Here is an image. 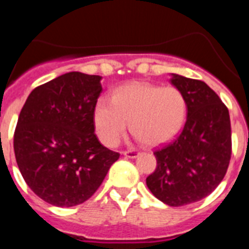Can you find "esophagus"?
<instances>
[{"label": "esophagus", "mask_w": 249, "mask_h": 249, "mask_svg": "<svg viewBox=\"0 0 249 249\" xmlns=\"http://www.w3.org/2000/svg\"><path fill=\"white\" fill-rule=\"evenodd\" d=\"M123 155L126 156V157H128V158H136V157H138V155H140V152L136 151V149H131V151H124V152H123Z\"/></svg>", "instance_id": "obj_1"}]
</instances>
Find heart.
<instances>
[{
    "mask_svg": "<svg viewBox=\"0 0 249 249\" xmlns=\"http://www.w3.org/2000/svg\"><path fill=\"white\" fill-rule=\"evenodd\" d=\"M186 117L187 101L179 89L142 82L122 86L111 101L98 100L93 112L98 137L109 147L120 143L128 123L143 143H163L181 131Z\"/></svg>",
    "mask_w": 249,
    "mask_h": 249,
    "instance_id": "1",
    "label": "heart"
}]
</instances>
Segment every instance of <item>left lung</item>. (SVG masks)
Wrapping results in <instances>:
<instances>
[{
    "label": "left lung",
    "mask_w": 249,
    "mask_h": 249,
    "mask_svg": "<svg viewBox=\"0 0 249 249\" xmlns=\"http://www.w3.org/2000/svg\"><path fill=\"white\" fill-rule=\"evenodd\" d=\"M171 83L186 97L187 121L172 142L153 152L157 167L146 183L160 202L181 207L211 195L226 176L231 120L226 105L203 81L172 73Z\"/></svg>",
    "instance_id": "left-lung-1"
}]
</instances>
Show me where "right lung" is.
Here are the masks:
<instances>
[{
	"mask_svg": "<svg viewBox=\"0 0 249 249\" xmlns=\"http://www.w3.org/2000/svg\"><path fill=\"white\" fill-rule=\"evenodd\" d=\"M101 78L68 72L36 87L22 107L13 136L17 166L27 186L47 203L86 202L120 158L94 135Z\"/></svg>",
	"mask_w": 249,
	"mask_h": 249,
	"instance_id": "add662e5",
	"label": "right lung"
}]
</instances>
